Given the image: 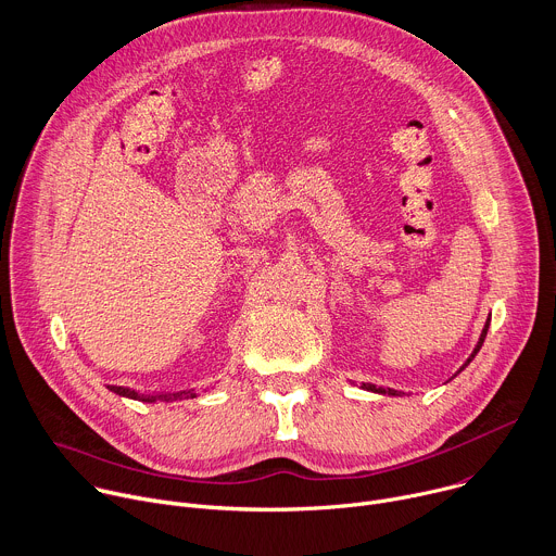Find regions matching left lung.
<instances>
[{"label": "left lung", "instance_id": "left-lung-1", "mask_svg": "<svg viewBox=\"0 0 556 556\" xmlns=\"http://www.w3.org/2000/svg\"><path fill=\"white\" fill-rule=\"evenodd\" d=\"M486 330H489V321H486V326H484V330H482V336H480V342H478L476 351L471 353V357L467 359V364H465L460 370H465V368L471 364V359L478 355V351L482 349V344H484V338H486ZM460 370H458V372H460ZM364 388H366V390H370V392H379V394H392V396H396V394H399L396 390H383V388H377V386H372V383H364Z\"/></svg>", "mask_w": 556, "mask_h": 556}]
</instances>
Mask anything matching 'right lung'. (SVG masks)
<instances>
[{"label":"right lung","instance_id":"right-lung-1","mask_svg":"<svg viewBox=\"0 0 556 556\" xmlns=\"http://www.w3.org/2000/svg\"><path fill=\"white\" fill-rule=\"evenodd\" d=\"M111 392H116L121 396H129V399H136V401H144V403H153V401H162V403H168V401H177L181 394H140L136 390H129V388H123V386H111ZM186 394V392H184ZM194 396V394H190Z\"/></svg>","mask_w":556,"mask_h":556}]
</instances>
